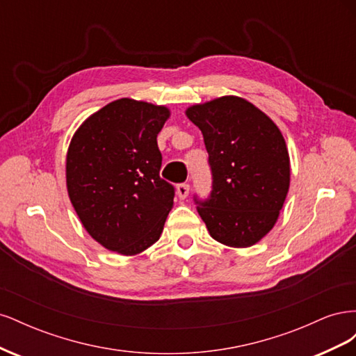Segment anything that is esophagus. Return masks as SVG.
<instances>
[{
    "instance_id": "obj_1",
    "label": "esophagus",
    "mask_w": 356,
    "mask_h": 356,
    "mask_svg": "<svg viewBox=\"0 0 356 356\" xmlns=\"http://www.w3.org/2000/svg\"><path fill=\"white\" fill-rule=\"evenodd\" d=\"M188 193H190V186L188 184H178L177 186V195L181 200L186 199L188 196Z\"/></svg>"
}]
</instances>
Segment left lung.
Listing matches in <instances>:
<instances>
[{
    "label": "left lung",
    "instance_id": "obj_1",
    "mask_svg": "<svg viewBox=\"0 0 356 356\" xmlns=\"http://www.w3.org/2000/svg\"><path fill=\"white\" fill-rule=\"evenodd\" d=\"M203 135L212 170L211 197L197 212L217 242L248 248L273 229L289 190L285 139L270 117L239 96L186 110Z\"/></svg>",
    "mask_w": 356,
    "mask_h": 356
}]
</instances>
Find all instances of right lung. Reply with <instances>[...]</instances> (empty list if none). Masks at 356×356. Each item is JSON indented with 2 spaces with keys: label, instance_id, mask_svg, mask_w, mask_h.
<instances>
[{
  "label": "right lung",
  "instance_id": "1",
  "mask_svg": "<svg viewBox=\"0 0 356 356\" xmlns=\"http://www.w3.org/2000/svg\"><path fill=\"white\" fill-rule=\"evenodd\" d=\"M168 106L122 98L80 124L67 152V190L92 238L108 251L136 255L156 243L174 207L160 178L157 135Z\"/></svg>",
  "mask_w": 356,
  "mask_h": 356
}]
</instances>
